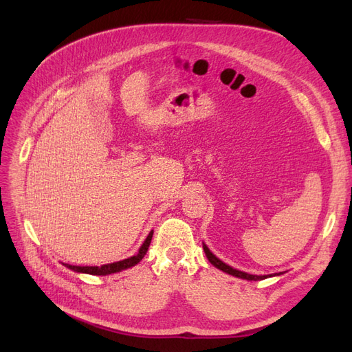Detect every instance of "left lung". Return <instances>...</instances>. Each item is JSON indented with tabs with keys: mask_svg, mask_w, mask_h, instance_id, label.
Here are the masks:
<instances>
[{
	"mask_svg": "<svg viewBox=\"0 0 352 352\" xmlns=\"http://www.w3.org/2000/svg\"><path fill=\"white\" fill-rule=\"evenodd\" d=\"M202 248H204V252H206V255H207V258H208V261H210L215 268H218V270H221V271H224V272H227V274H230V275L238 276V278L248 280V281H260V280L268 278V276H272V275H251V274H247V272H243V271H238V270H235V268H232V267L227 265L226 263L221 261L219 258H217V256L210 251V248H208L206 244H202ZM280 274H281V272H280ZM280 274H274V275H280Z\"/></svg>",
	"mask_w": 352,
	"mask_h": 352,
	"instance_id": "8db88e82",
	"label": "left lung"
}]
</instances>
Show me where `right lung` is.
Here are the masks:
<instances>
[{
	"instance_id": "right-lung-1",
	"label": "right lung",
	"mask_w": 352,
	"mask_h": 352,
	"mask_svg": "<svg viewBox=\"0 0 352 352\" xmlns=\"http://www.w3.org/2000/svg\"><path fill=\"white\" fill-rule=\"evenodd\" d=\"M153 234H154V231H151L150 234H148V236L145 238V241L140 247L138 252L135 255H133V256L126 258V260H122V261H118V263H113V264H105V265H101V267H78V265H69V264H64V265L67 268L72 270V271L82 272V274H91V275H108V274L120 272V271L126 270V268H131V267L137 265L142 260L144 255L146 254L148 247H150V244H151Z\"/></svg>"
}]
</instances>
